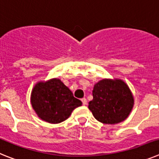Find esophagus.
<instances>
[{"mask_svg":"<svg viewBox=\"0 0 159 159\" xmlns=\"http://www.w3.org/2000/svg\"><path fill=\"white\" fill-rule=\"evenodd\" d=\"M81 101H82V102H83V105L87 104V99H85V98H83V99H81Z\"/></svg>","mask_w":159,"mask_h":159,"instance_id":"obj_1","label":"esophagus"}]
</instances>
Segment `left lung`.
<instances>
[{
	"label": "left lung",
	"instance_id": "1",
	"mask_svg": "<svg viewBox=\"0 0 159 159\" xmlns=\"http://www.w3.org/2000/svg\"><path fill=\"white\" fill-rule=\"evenodd\" d=\"M88 108L98 121L116 124L124 121L134 107V96L123 80L102 79L94 85Z\"/></svg>",
	"mask_w": 159,
	"mask_h": 159
}]
</instances>
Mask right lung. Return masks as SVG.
I'll return each instance as SVG.
<instances>
[{"mask_svg": "<svg viewBox=\"0 0 159 159\" xmlns=\"http://www.w3.org/2000/svg\"><path fill=\"white\" fill-rule=\"evenodd\" d=\"M31 104L38 117L49 123H60L82 105L60 79L39 81L31 93Z\"/></svg>", "mask_w": 159, "mask_h": 159, "instance_id": "1", "label": "right lung"}]
</instances>
